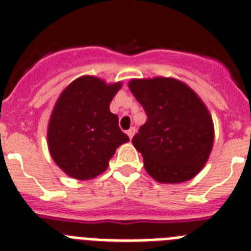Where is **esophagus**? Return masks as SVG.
I'll use <instances>...</instances> for the list:
<instances>
[{"label": "esophagus", "mask_w": 251, "mask_h": 251, "mask_svg": "<svg viewBox=\"0 0 251 251\" xmlns=\"http://www.w3.org/2000/svg\"><path fill=\"white\" fill-rule=\"evenodd\" d=\"M134 133H136V128H134V127H130L129 129L127 130V134H128V137H129V138L133 137Z\"/></svg>", "instance_id": "obj_1"}]
</instances>
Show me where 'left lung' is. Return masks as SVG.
I'll return each mask as SVG.
<instances>
[{"instance_id":"8db88e82","label":"left lung","mask_w":251,"mask_h":251,"mask_svg":"<svg viewBox=\"0 0 251 251\" xmlns=\"http://www.w3.org/2000/svg\"><path fill=\"white\" fill-rule=\"evenodd\" d=\"M130 92L148 121L132 140L149 175L160 183H181L198 176L214 142V124L195 91L176 78L132 79Z\"/></svg>"}]
</instances>
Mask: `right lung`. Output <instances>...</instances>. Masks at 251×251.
Returning a JSON list of instances; mask_svg holds the SVG:
<instances>
[{
    "mask_svg": "<svg viewBox=\"0 0 251 251\" xmlns=\"http://www.w3.org/2000/svg\"><path fill=\"white\" fill-rule=\"evenodd\" d=\"M123 83L83 75L61 92L47 127V145L56 165L72 178L87 181L109 167L117 149L129 141L109 109Z\"/></svg>",
    "mask_w": 251,
    "mask_h": 251,
    "instance_id": "obj_1",
    "label": "right lung"
}]
</instances>
